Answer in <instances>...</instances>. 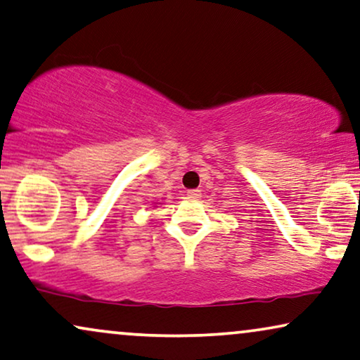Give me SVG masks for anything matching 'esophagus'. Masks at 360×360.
Here are the masks:
<instances>
[{"label": "esophagus", "instance_id": "1", "mask_svg": "<svg viewBox=\"0 0 360 360\" xmlns=\"http://www.w3.org/2000/svg\"><path fill=\"white\" fill-rule=\"evenodd\" d=\"M200 191L199 189H191V191H188V198L189 199H200Z\"/></svg>", "mask_w": 360, "mask_h": 360}]
</instances>
